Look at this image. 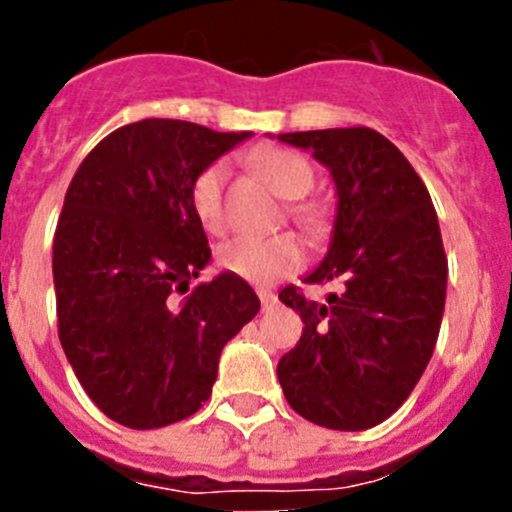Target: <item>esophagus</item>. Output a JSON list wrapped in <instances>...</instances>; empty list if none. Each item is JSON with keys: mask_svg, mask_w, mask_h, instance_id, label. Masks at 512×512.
I'll return each mask as SVG.
<instances>
[{"mask_svg": "<svg viewBox=\"0 0 512 512\" xmlns=\"http://www.w3.org/2000/svg\"><path fill=\"white\" fill-rule=\"evenodd\" d=\"M257 294H260V302H262V309H265V312L277 304V294L275 292H267V289H260V292H257Z\"/></svg>", "mask_w": 512, "mask_h": 512, "instance_id": "1", "label": "esophagus"}]
</instances>
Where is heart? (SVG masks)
<instances>
[{
    "instance_id": "b5f03b06",
    "label": "heart",
    "mask_w": 512,
    "mask_h": 512,
    "mask_svg": "<svg viewBox=\"0 0 512 512\" xmlns=\"http://www.w3.org/2000/svg\"><path fill=\"white\" fill-rule=\"evenodd\" d=\"M250 165L280 198L294 200L289 218L307 232L317 235L324 230V213L319 205L302 200L314 188V168L309 160L287 148H260L250 156ZM225 180L227 163L215 160L200 170L190 188V205L210 235H223L225 218ZM307 260L304 245L289 232L272 237H235L218 252V262L225 272L252 282V285H275L277 280L294 275Z\"/></svg>"
}]
</instances>
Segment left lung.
I'll return each instance as SVG.
<instances>
[{"label":"left lung","instance_id":"1","mask_svg":"<svg viewBox=\"0 0 512 512\" xmlns=\"http://www.w3.org/2000/svg\"><path fill=\"white\" fill-rule=\"evenodd\" d=\"M277 138L327 165L339 198L327 255L304 277L339 289L324 304L282 289L304 329L277 379L307 421L364 431L409 399L436 347L448 277L436 210L404 153L371 128Z\"/></svg>","mask_w":512,"mask_h":512}]
</instances>
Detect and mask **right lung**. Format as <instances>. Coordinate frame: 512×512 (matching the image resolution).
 <instances>
[{"mask_svg":"<svg viewBox=\"0 0 512 512\" xmlns=\"http://www.w3.org/2000/svg\"><path fill=\"white\" fill-rule=\"evenodd\" d=\"M250 136L173 118L128 123L66 190L51 262L59 339L89 399L121 426L193 416L223 347L260 312L255 289L230 272L180 299L210 262L193 180Z\"/></svg>","mask_w":512,"mask_h":512,"instance_id":"add662e5","label":"right lung"}]
</instances>
